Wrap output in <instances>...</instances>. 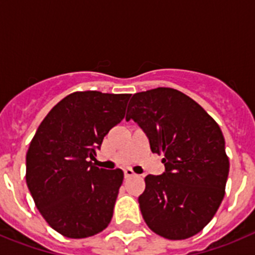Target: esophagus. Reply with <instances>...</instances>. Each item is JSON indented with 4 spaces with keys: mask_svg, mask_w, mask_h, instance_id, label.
<instances>
[{
    "mask_svg": "<svg viewBox=\"0 0 255 255\" xmlns=\"http://www.w3.org/2000/svg\"><path fill=\"white\" fill-rule=\"evenodd\" d=\"M124 176H125V179H129V177L135 176V172L131 168H125V170H124Z\"/></svg>",
    "mask_w": 255,
    "mask_h": 255,
    "instance_id": "obj_1",
    "label": "esophagus"
}]
</instances>
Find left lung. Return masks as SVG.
<instances>
[{
	"label": "left lung",
	"mask_w": 255,
	"mask_h": 255,
	"mask_svg": "<svg viewBox=\"0 0 255 255\" xmlns=\"http://www.w3.org/2000/svg\"><path fill=\"white\" fill-rule=\"evenodd\" d=\"M126 120H134L163 154L162 175H148L139 197L152 231L182 240L203 230L224 199L229 157L220 126L194 100L172 88L135 93Z\"/></svg>",
	"instance_id": "obj_1"
}]
</instances>
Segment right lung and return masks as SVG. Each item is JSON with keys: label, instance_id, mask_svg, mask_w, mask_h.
<instances>
[{"label": "right lung", "instance_id": "1", "mask_svg": "<svg viewBox=\"0 0 255 255\" xmlns=\"http://www.w3.org/2000/svg\"><path fill=\"white\" fill-rule=\"evenodd\" d=\"M131 94L75 92L40 123L26 153V185L40 215L61 235L89 238L108 226L124 180L96 167L108 131L125 117Z\"/></svg>", "mask_w": 255, "mask_h": 255}]
</instances>
